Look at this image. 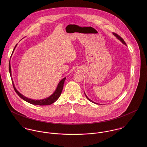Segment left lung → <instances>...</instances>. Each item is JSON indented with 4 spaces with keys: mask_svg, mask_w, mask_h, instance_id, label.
<instances>
[{
    "mask_svg": "<svg viewBox=\"0 0 147 147\" xmlns=\"http://www.w3.org/2000/svg\"><path fill=\"white\" fill-rule=\"evenodd\" d=\"M113 35H114V36H115L117 37V39H118L119 40H120V41H121V42H122V43H123L124 45H125L126 46H127L126 42H125V41L123 40V39L122 38H121V37L119 36H118L117 34H116V33H113ZM84 94H85V96H86V98H87V99H88L89 101H90V102H92L93 103H94V104H98V103H96V102H94L93 101H92L91 100H90V99H89V98L87 97V96L86 95V94H85V92H84Z\"/></svg>",
    "mask_w": 147,
    "mask_h": 147,
    "instance_id": "1",
    "label": "left lung"
}]
</instances>
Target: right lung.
<instances>
[{
	"mask_svg": "<svg viewBox=\"0 0 147 147\" xmlns=\"http://www.w3.org/2000/svg\"><path fill=\"white\" fill-rule=\"evenodd\" d=\"M18 44L15 46V48L13 49V52L14 51L16 47L17 46ZM9 74H10V75H11V79H12V84H13V88L16 92V93L19 95V96L22 98V100H24V101L28 102V103H30L31 104H33V105H41V106H43V105H49L52 104L53 103L55 102L58 98L59 97H60L61 94V93L62 92V90H63V85H64V81L66 79V78H64L63 79H62L60 82L58 83V85H57V87L55 89V90L54 91V92L49 97H48L47 98H44V99H42V100H32V99H30V98H27L25 96H23L22 94H21L16 88L15 86V84L13 83V81L12 80V74H11V64H10V61H9Z\"/></svg>",
	"mask_w": 147,
	"mask_h": 147,
	"instance_id": "obj_1",
	"label": "right lung"
}]
</instances>
